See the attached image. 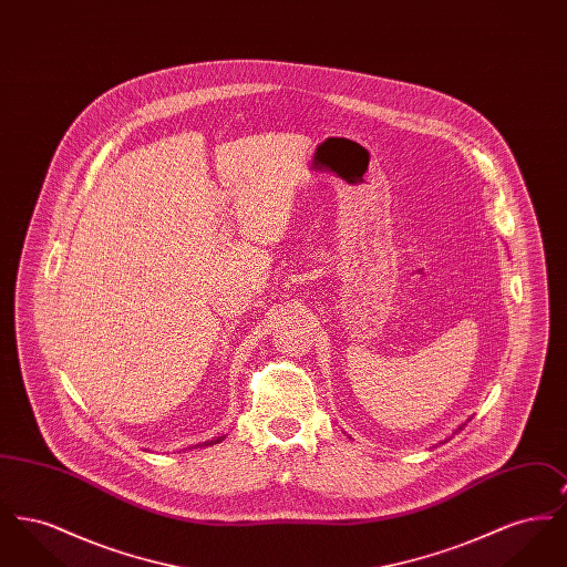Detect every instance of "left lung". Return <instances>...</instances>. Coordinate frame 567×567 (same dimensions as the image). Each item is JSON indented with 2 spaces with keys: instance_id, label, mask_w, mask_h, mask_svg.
Returning a JSON list of instances; mask_svg holds the SVG:
<instances>
[{
  "instance_id": "1",
  "label": "left lung",
  "mask_w": 567,
  "mask_h": 567,
  "mask_svg": "<svg viewBox=\"0 0 567 567\" xmlns=\"http://www.w3.org/2000/svg\"><path fill=\"white\" fill-rule=\"evenodd\" d=\"M458 430H461V427H458Z\"/></svg>"
}]
</instances>
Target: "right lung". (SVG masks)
<instances>
[{"mask_svg": "<svg viewBox=\"0 0 567 567\" xmlns=\"http://www.w3.org/2000/svg\"><path fill=\"white\" fill-rule=\"evenodd\" d=\"M223 440V435L220 437H216V440H210V442H206V446H210V444H216V442H220Z\"/></svg>", "mask_w": 567, "mask_h": 567, "instance_id": "1", "label": "right lung"}]
</instances>
